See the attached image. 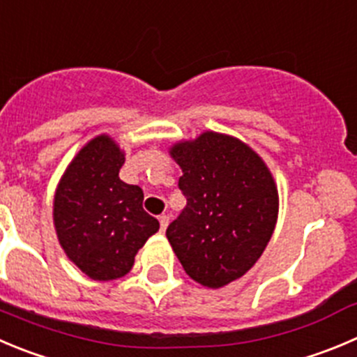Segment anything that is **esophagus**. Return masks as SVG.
Returning <instances> with one entry per match:
<instances>
[{"label": "esophagus", "instance_id": "obj_1", "mask_svg": "<svg viewBox=\"0 0 357 357\" xmlns=\"http://www.w3.org/2000/svg\"><path fill=\"white\" fill-rule=\"evenodd\" d=\"M169 217L168 215H159V224H161V231H165L166 227H168Z\"/></svg>", "mask_w": 357, "mask_h": 357}]
</instances>
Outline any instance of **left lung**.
Here are the masks:
<instances>
[{
  "instance_id": "8db88e82",
  "label": "left lung",
  "mask_w": 357,
  "mask_h": 357,
  "mask_svg": "<svg viewBox=\"0 0 357 357\" xmlns=\"http://www.w3.org/2000/svg\"><path fill=\"white\" fill-rule=\"evenodd\" d=\"M188 198L166 238L185 273L219 289L243 277L266 249L278 217V191L256 151L229 135L205 131L169 147Z\"/></svg>"
}]
</instances>
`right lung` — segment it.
I'll use <instances>...</instances> for the list:
<instances>
[{
	"label": "right lung",
	"instance_id": "add662e5",
	"mask_svg": "<svg viewBox=\"0 0 357 357\" xmlns=\"http://www.w3.org/2000/svg\"><path fill=\"white\" fill-rule=\"evenodd\" d=\"M124 151L108 135L87 142L54 195V227L68 259L93 280L130 273L159 222L142 206L144 191L119 178Z\"/></svg>",
	"mask_w": 357,
	"mask_h": 357
}]
</instances>
